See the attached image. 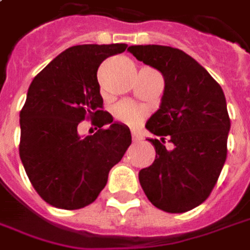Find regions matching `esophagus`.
<instances>
[{
  "label": "esophagus",
  "mask_w": 250,
  "mask_h": 250,
  "mask_svg": "<svg viewBox=\"0 0 250 250\" xmlns=\"http://www.w3.org/2000/svg\"><path fill=\"white\" fill-rule=\"evenodd\" d=\"M131 137H133V141L134 142H137V141H140V140H141V137H140L138 134L134 133V131H133V133H131Z\"/></svg>",
  "instance_id": "34e87169"
}]
</instances>
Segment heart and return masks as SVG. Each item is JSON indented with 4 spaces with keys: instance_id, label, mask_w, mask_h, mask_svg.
I'll return each instance as SVG.
<instances>
[{
    "instance_id": "heart-1",
    "label": "heart",
    "mask_w": 250,
    "mask_h": 250,
    "mask_svg": "<svg viewBox=\"0 0 250 250\" xmlns=\"http://www.w3.org/2000/svg\"><path fill=\"white\" fill-rule=\"evenodd\" d=\"M113 115L122 123L135 125L141 123V120L145 116V109L131 101H122L113 109Z\"/></svg>"
}]
</instances>
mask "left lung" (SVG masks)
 <instances>
[{
    "mask_svg": "<svg viewBox=\"0 0 250 250\" xmlns=\"http://www.w3.org/2000/svg\"><path fill=\"white\" fill-rule=\"evenodd\" d=\"M138 61L165 79L160 108L146 130L156 156L138 174L146 198L167 213H184L208 199L227 158L229 116L220 84L184 51L166 45H131ZM173 144L166 150L164 140Z\"/></svg>",
    "mask_w": 250,
    "mask_h": 250,
    "instance_id": "left-lung-1",
    "label": "left lung"
}]
</instances>
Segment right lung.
I'll return each instance as SVG.
<instances>
[{"instance_id":"obj_1","label":"right lung","mask_w":250,"mask_h":250,"mask_svg":"<svg viewBox=\"0 0 250 250\" xmlns=\"http://www.w3.org/2000/svg\"><path fill=\"white\" fill-rule=\"evenodd\" d=\"M127 44L67 48L31 82L21 110L19 155L37 194L49 205L76 210L92 203L108 183L109 170L131 144L127 125L104 110L99 65L125 52ZM91 118L100 130L80 137L77 127ZM109 124L108 129H101Z\"/></svg>"}]
</instances>
